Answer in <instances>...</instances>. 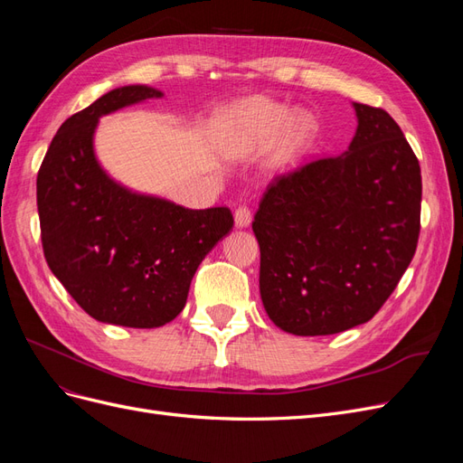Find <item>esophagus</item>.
<instances>
[{
    "instance_id": "1",
    "label": "esophagus",
    "mask_w": 463,
    "mask_h": 463,
    "mask_svg": "<svg viewBox=\"0 0 463 463\" xmlns=\"http://www.w3.org/2000/svg\"><path fill=\"white\" fill-rule=\"evenodd\" d=\"M233 220H235V226L243 230V228L250 226V220H253V214H250V210L247 206H240V208L235 210Z\"/></svg>"
}]
</instances>
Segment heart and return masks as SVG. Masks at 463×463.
<instances>
[{"mask_svg":"<svg viewBox=\"0 0 463 463\" xmlns=\"http://www.w3.org/2000/svg\"><path fill=\"white\" fill-rule=\"evenodd\" d=\"M318 137V123L309 111H296L264 96L245 98L230 106L218 121L216 138L230 158H247L270 148L269 164L274 172L296 170L311 152Z\"/></svg>","mask_w":463,"mask_h":463,"instance_id":"b5f03b06","label":"heart"}]
</instances>
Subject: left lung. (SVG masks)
Returning a JSON list of instances; mask_svg holds the SVG:
<instances>
[{
    "label": "left lung",
    "instance_id": "left-lung-1",
    "mask_svg": "<svg viewBox=\"0 0 463 463\" xmlns=\"http://www.w3.org/2000/svg\"><path fill=\"white\" fill-rule=\"evenodd\" d=\"M352 106L347 150L276 177L253 222L264 311L296 335L371 320L415 255L421 167L384 109Z\"/></svg>",
    "mask_w": 463,
    "mask_h": 463
}]
</instances>
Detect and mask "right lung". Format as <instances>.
Returning a JSON list of instances; mask_svg holds the SVG:
<instances>
[{
    "instance_id": "add662e5",
    "label": "right lung",
    "mask_w": 463,
    "mask_h": 463,
    "mask_svg": "<svg viewBox=\"0 0 463 463\" xmlns=\"http://www.w3.org/2000/svg\"><path fill=\"white\" fill-rule=\"evenodd\" d=\"M164 92L128 85L65 119L40 165L36 201L50 270L106 325L158 328L187 303L203 259L233 228L228 208L193 210L129 189L98 160L100 118Z\"/></svg>"
}]
</instances>
